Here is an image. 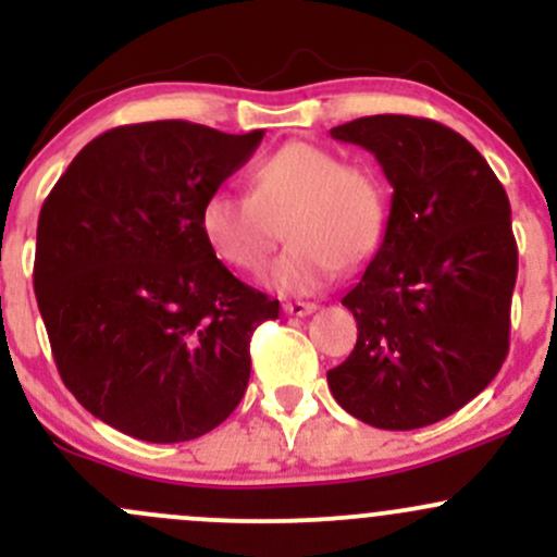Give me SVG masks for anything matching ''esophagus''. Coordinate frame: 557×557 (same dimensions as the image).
Segmentation results:
<instances>
[{"label":"esophagus","instance_id":"esophagus-1","mask_svg":"<svg viewBox=\"0 0 557 557\" xmlns=\"http://www.w3.org/2000/svg\"><path fill=\"white\" fill-rule=\"evenodd\" d=\"M314 310H318V305H312V301H285L283 305V312L290 314V318H305Z\"/></svg>","mask_w":557,"mask_h":557}]
</instances>
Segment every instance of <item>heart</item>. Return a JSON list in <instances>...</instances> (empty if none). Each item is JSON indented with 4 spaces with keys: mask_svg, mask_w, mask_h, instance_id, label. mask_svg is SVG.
Instances as JSON below:
<instances>
[{
    "mask_svg": "<svg viewBox=\"0 0 557 557\" xmlns=\"http://www.w3.org/2000/svg\"><path fill=\"white\" fill-rule=\"evenodd\" d=\"M201 234L218 258L239 272L269 267L280 294H314L339 269H358L377 252L387 226V188L367 164L312 143H288L250 172V194L212 190L201 205Z\"/></svg>",
    "mask_w": 557,
    "mask_h": 557,
    "instance_id": "heart-1",
    "label": "heart"
}]
</instances>
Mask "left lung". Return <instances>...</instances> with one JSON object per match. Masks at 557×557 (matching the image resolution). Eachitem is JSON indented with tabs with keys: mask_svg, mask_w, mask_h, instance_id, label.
<instances>
[{
	"mask_svg": "<svg viewBox=\"0 0 557 557\" xmlns=\"http://www.w3.org/2000/svg\"><path fill=\"white\" fill-rule=\"evenodd\" d=\"M331 137L374 153L393 199L383 245L342 299L358 339L329 387L374 429H423L485 391L509 352L507 190L469 139L429 117L369 115Z\"/></svg>",
	"mask_w": 557,
	"mask_h": 557,
	"instance_id": "8db88e82",
	"label": "left lung"
}]
</instances>
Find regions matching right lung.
Masks as SVG:
<instances>
[{"label": "right lung", "mask_w": 557, "mask_h": 557, "mask_svg": "<svg viewBox=\"0 0 557 557\" xmlns=\"http://www.w3.org/2000/svg\"><path fill=\"white\" fill-rule=\"evenodd\" d=\"M153 121L99 134L45 199L35 294L55 369L112 429L188 442L237 409L250 336L280 301L234 277L201 234V205L261 145Z\"/></svg>", "instance_id": "obj_1"}]
</instances>
